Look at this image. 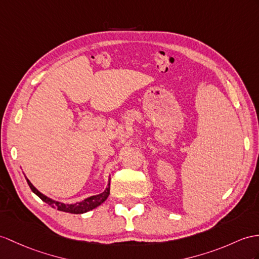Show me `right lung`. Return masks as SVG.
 <instances>
[{
	"label": "right lung",
	"instance_id": "right-lung-1",
	"mask_svg": "<svg viewBox=\"0 0 259 259\" xmlns=\"http://www.w3.org/2000/svg\"><path fill=\"white\" fill-rule=\"evenodd\" d=\"M26 180H27V184H28L29 188L31 189V191H33L36 195H38L44 202H46L47 204H49L52 207H55V209H57V210L62 211V212L72 213V214H82V213H85L88 211L96 209L97 206L102 204L104 201L108 199L109 194H110V184H109L108 188H106L102 193L97 194V195H92V197L87 198L83 201H81V202H77L74 204H66V203L58 202V201H55L53 199L46 197V195H44L41 192L37 190V189L33 185H31V182L27 178H26Z\"/></svg>",
	"mask_w": 259,
	"mask_h": 259
}]
</instances>
